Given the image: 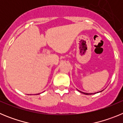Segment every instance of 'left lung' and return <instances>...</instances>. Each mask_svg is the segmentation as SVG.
I'll list each match as a JSON object with an SVG mask.
<instances>
[{
    "mask_svg": "<svg viewBox=\"0 0 123 123\" xmlns=\"http://www.w3.org/2000/svg\"><path fill=\"white\" fill-rule=\"evenodd\" d=\"M79 92H81V91H79ZM81 92V93H83V94H86V95H91V94H92V93H84V92Z\"/></svg>",
    "mask_w": 123,
    "mask_h": 123,
    "instance_id": "1",
    "label": "left lung"
}]
</instances>
